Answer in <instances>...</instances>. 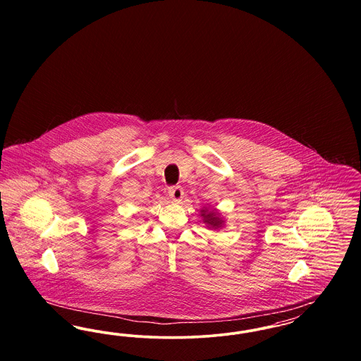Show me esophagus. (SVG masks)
<instances>
[{
  "label": "esophagus",
  "instance_id": "esophagus-1",
  "mask_svg": "<svg viewBox=\"0 0 361 361\" xmlns=\"http://www.w3.org/2000/svg\"><path fill=\"white\" fill-rule=\"evenodd\" d=\"M168 195H169V197L172 199L173 202H180L183 199V196H184V189L181 188L180 185L171 187L169 190H168Z\"/></svg>",
  "mask_w": 361,
  "mask_h": 361
}]
</instances>
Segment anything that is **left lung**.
I'll use <instances>...</instances> for the list:
<instances>
[{
  "label": "left lung",
  "instance_id": "obj_1",
  "mask_svg": "<svg viewBox=\"0 0 361 361\" xmlns=\"http://www.w3.org/2000/svg\"><path fill=\"white\" fill-rule=\"evenodd\" d=\"M202 216H203V222L208 224V227L211 228H219L224 224V219L221 218L219 212H216L215 209H202Z\"/></svg>",
  "mask_w": 361,
  "mask_h": 361
}]
</instances>
